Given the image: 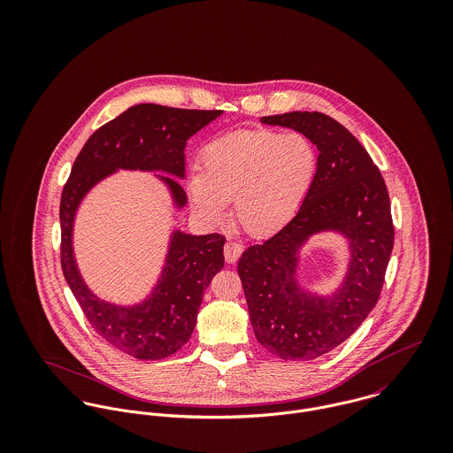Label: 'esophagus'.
<instances>
[{
    "label": "esophagus",
    "mask_w": 453,
    "mask_h": 453,
    "mask_svg": "<svg viewBox=\"0 0 453 453\" xmlns=\"http://www.w3.org/2000/svg\"><path fill=\"white\" fill-rule=\"evenodd\" d=\"M241 253H242V246L241 244H237V242H234V241H228L226 244H225V259L228 261V263H235L239 257H241Z\"/></svg>",
    "instance_id": "34e87169"
}]
</instances>
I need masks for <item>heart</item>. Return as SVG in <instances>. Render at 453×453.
<instances>
[{
	"label": "heart",
	"mask_w": 453,
	"mask_h": 453,
	"mask_svg": "<svg viewBox=\"0 0 453 453\" xmlns=\"http://www.w3.org/2000/svg\"><path fill=\"white\" fill-rule=\"evenodd\" d=\"M318 173V150L300 132L239 130L200 151V173L188 176L195 209L221 221L234 200L237 223L255 237L286 226L302 209Z\"/></svg>",
	"instance_id": "heart-1"
}]
</instances>
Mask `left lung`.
<instances>
[{
	"label": "left lung",
	"mask_w": 453,
	"mask_h": 453,
	"mask_svg": "<svg viewBox=\"0 0 453 453\" xmlns=\"http://www.w3.org/2000/svg\"><path fill=\"white\" fill-rule=\"evenodd\" d=\"M261 124L295 129L319 150L314 185L296 216L239 259L250 319L259 343L277 357L311 361L345 342L379 302L394 246L384 178L361 142L331 117L291 111ZM340 233L349 265L331 296H316L297 280V253L316 233Z\"/></svg>",
	"instance_id": "left-lung-1"
}]
</instances>
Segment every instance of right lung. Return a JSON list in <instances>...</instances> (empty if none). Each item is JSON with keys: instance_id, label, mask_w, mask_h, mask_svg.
Listing matches in <instances>:
<instances>
[{"instance_id": "add662e5", "label": "right lung", "mask_w": 453, "mask_h": 453, "mask_svg": "<svg viewBox=\"0 0 453 453\" xmlns=\"http://www.w3.org/2000/svg\"><path fill=\"white\" fill-rule=\"evenodd\" d=\"M223 111L135 104L96 130L78 153L61 195V265L65 282L96 333L135 359H164L192 336L198 307L211 279L223 268L225 237L174 230L157 286L135 305H117L94 295L80 275L73 251L76 211L99 181L119 169L160 171L174 205H187V141Z\"/></svg>"}]
</instances>
